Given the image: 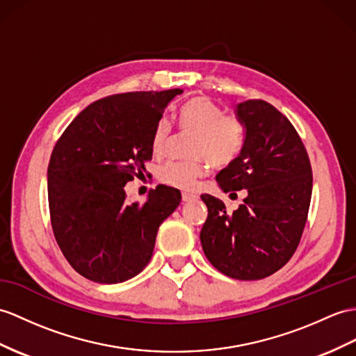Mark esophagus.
<instances>
[{
  "label": "esophagus",
  "instance_id": "obj_1",
  "mask_svg": "<svg viewBox=\"0 0 356 356\" xmlns=\"http://www.w3.org/2000/svg\"><path fill=\"white\" fill-rule=\"evenodd\" d=\"M197 196L196 195H192V193H183V201L184 202H192V201H195Z\"/></svg>",
  "mask_w": 356,
  "mask_h": 356
}]
</instances>
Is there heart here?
I'll list each match as a JSON object with an SVG mask.
<instances>
[{"instance_id":"heart-1","label":"heart","mask_w":356,"mask_h":356,"mask_svg":"<svg viewBox=\"0 0 356 356\" xmlns=\"http://www.w3.org/2000/svg\"><path fill=\"white\" fill-rule=\"evenodd\" d=\"M178 125L183 131L193 133L190 161H168L159 170L164 184L186 192L196 188L205 175L207 160L213 166H227L236 160L245 142V129L234 115H223L222 108L207 97L188 99L178 113ZM172 137L169 119L161 118L154 129L152 152L161 154Z\"/></svg>"}]
</instances>
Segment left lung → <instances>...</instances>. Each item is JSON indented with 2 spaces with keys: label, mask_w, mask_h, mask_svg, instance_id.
<instances>
[{
  "label": "left lung",
  "mask_w": 356,
  "mask_h": 356,
  "mask_svg": "<svg viewBox=\"0 0 356 356\" xmlns=\"http://www.w3.org/2000/svg\"><path fill=\"white\" fill-rule=\"evenodd\" d=\"M236 116L245 128V142L238 157L216 181L223 192L246 188L248 196L231 214L220 199L201 196L208 208L201 243L219 272L254 281L278 272L298 249L313 193V172L298 131L272 104L240 102Z\"/></svg>",
  "instance_id": "8db88e82"
}]
</instances>
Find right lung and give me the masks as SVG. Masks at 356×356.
<instances>
[{
	"instance_id": "1",
	"label": "right lung",
	"mask_w": 356,
	"mask_h": 356,
	"mask_svg": "<svg viewBox=\"0 0 356 356\" xmlns=\"http://www.w3.org/2000/svg\"><path fill=\"white\" fill-rule=\"evenodd\" d=\"M181 89L111 95L86 107L58 138L48 164L51 225L67 263L93 282L131 280L149 263L164 219L181 202L157 186L145 204L125 184L143 175L152 136Z\"/></svg>"
}]
</instances>
